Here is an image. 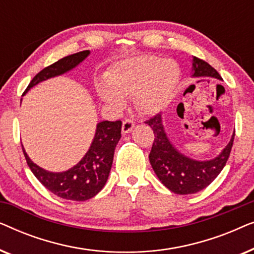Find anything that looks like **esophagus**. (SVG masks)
Segmentation results:
<instances>
[{
	"instance_id": "obj_1",
	"label": "esophagus",
	"mask_w": 254,
	"mask_h": 254,
	"mask_svg": "<svg viewBox=\"0 0 254 254\" xmlns=\"http://www.w3.org/2000/svg\"><path fill=\"white\" fill-rule=\"evenodd\" d=\"M134 128V123L131 120H125L123 123V127H121V130H123V134H128L130 133L131 129Z\"/></svg>"
}]
</instances>
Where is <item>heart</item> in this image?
<instances>
[{"instance_id": "heart-1", "label": "heart", "mask_w": 254, "mask_h": 254, "mask_svg": "<svg viewBox=\"0 0 254 254\" xmlns=\"http://www.w3.org/2000/svg\"><path fill=\"white\" fill-rule=\"evenodd\" d=\"M182 79V68L172 59L141 55L121 60L96 83L98 98L113 111H121L134 96L138 112L154 116L172 102Z\"/></svg>"}]
</instances>
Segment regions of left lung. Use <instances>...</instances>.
<instances>
[{"label": "left lung", "instance_id": "obj_1", "mask_svg": "<svg viewBox=\"0 0 254 254\" xmlns=\"http://www.w3.org/2000/svg\"><path fill=\"white\" fill-rule=\"evenodd\" d=\"M192 77H211L223 81L210 64L195 57H192ZM145 124L152 128L155 134L149 161L157 178L171 192L180 195L200 192L220 175L227 164L234 143L235 131L229 143L216 157L199 161L189 157L176 148L166 134L161 113Z\"/></svg>", "mask_w": 254, "mask_h": 254}]
</instances>
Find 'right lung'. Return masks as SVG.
Wrapping results in <instances>:
<instances>
[{"mask_svg": "<svg viewBox=\"0 0 254 254\" xmlns=\"http://www.w3.org/2000/svg\"><path fill=\"white\" fill-rule=\"evenodd\" d=\"M90 53V51L79 52L48 65L34 76L25 93L41 82L67 74L82 64ZM120 137L121 121H100L96 126L91 144L81 161L61 172H52L40 168L29 157L23 144L22 148L31 171L48 190L65 200L85 201L97 195L105 186Z\"/></svg>", "mask_w": 254, "mask_h": 254, "instance_id": "add662e5", "label": "right lung"}]
</instances>
